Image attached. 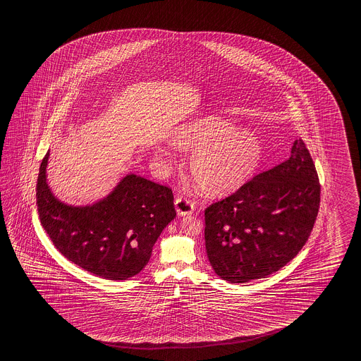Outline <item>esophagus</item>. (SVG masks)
Segmentation results:
<instances>
[{"instance_id":"34e87169","label":"esophagus","mask_w":361,"mask_h":361,"mask_svg":"<svg viewBox=\"0 0 361 361\" xmlns=\"http://www.w3.org/2000/svg\"><path fill=\"white\" fill-rule=\"evenodd\" d=\"M175 207H176L178 216H189L194 212V203L188 197H177L175 200Z\"/></svg>"}]
</instances>
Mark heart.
Returning a JSON list of instances; mask_svg holds the SVG:
<instances>
[{"label":"heart","instance_id":"1","mask_svg":"<svg viewBox=\"0 0 361 361\" xmlns=\"http://www.w3.org/2000/svg\"><path fill=\"white\" fill-rule=\"evenodd\" d=\"M176 149L194 153L190 172L197 188L208 195L238 190L257 170L262 144L250 131L216 115L186 123L172 137ZM158 156L164 157L159 152Z\"/></svg>","mask_w":361,"mask_h":361}]
</instances>
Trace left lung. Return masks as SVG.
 I'll use <instances>...</instances> for the list:
<instances>
[{
    "label": "left lung",
    "mask_w": 361,
    "mask_h": 361,
    "mask_svg": "<svg viewBox=\"0 0 361 361\" xmlns=\"http://www.w3.org/2000/svg\"><path fill=\"white\" fill-rule=\"evenodd\" d=\"M320 184L304 142L204 212L205 249L214 272L244 283L277 272L305 245L318 216Z\"/></svg>",
    "instance_id": "1"
}]
</instances>
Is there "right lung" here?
Listing matches in <instances>:
<instances>
[{
	"instance_id": "add662e5",
	"label": "right lung",
	"mask_w": 361,
	"mask_h": 361,
	"mask_svg": "<svg viewBox=\"0 0 361 361\" xmlns=\"http://www.w3.org/2000/svg\"><path fill=\"white\" fill-rule=\"evenodd\" d=\"M48 158L49 152L39 167L37 205L56 249L102 279L121 281L142 272L157 238L176 217L170 188L129 173L92 205L65 204L48 186Z\"/></svg>"
}]
</instances>
